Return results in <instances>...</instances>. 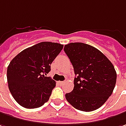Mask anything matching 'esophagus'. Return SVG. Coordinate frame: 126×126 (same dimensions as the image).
I'll use <instances>...</instances> for the list:
<instances>
[{"mask_svg":"<svg viewBox=\"0 0 126 126\" xmlns=\"http://www.w3.org/2000/svg\"><path fill=\"white\" fill-rule=\"evenodd\" d=\"M58 83H59L60 85H63V84L65 83V81H58Z\"/></svg>","mask_w":126,"mask_h":126,"instance_id":"obj_1","label":"esophagus"}]
</instances>
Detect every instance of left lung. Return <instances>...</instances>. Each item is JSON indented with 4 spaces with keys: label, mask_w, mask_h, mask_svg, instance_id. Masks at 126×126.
Wrapping results in <instances>:
<instances>
[{
    "label": "left lung",
    "mask_w": 126,
    "mask_h": 126,
    "mask_svg": "<svg viewBox=\"0 0 126 126\" xmlns=\"http://www.w3.org/2000/svg\"><path fill=\"white\" fill-rule=\"evenodd\" d=\"M75 77L74 89L65 94L67 101L75 109L91 111L98 109L111 95L116 72L111 61L94 47L72 42L64 47Z\"/></svg>",
    "instance_id": "8db88e82"
}]
</instances>
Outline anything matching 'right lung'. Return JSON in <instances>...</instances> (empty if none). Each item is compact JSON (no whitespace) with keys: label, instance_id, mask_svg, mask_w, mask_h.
Returning <instances> with one entry per match:
<instances>
[{"label":"right lung","instance_id":"obj_1","mask_svg":"<svg viewBox=\"0 0 126 126\" xmlns=\"http://www.w3.org/2000/svg\"><path fill=\"white\" fill-rule=\"evenodd\" d=\"M56 42H42L21 51L10 63L7 70L8 87L21 106L34 109L49 99L56 81L45 77L51 64L63 49Z\"/></svg>","mask_w":126,"mask_h":126}]
</instances>
